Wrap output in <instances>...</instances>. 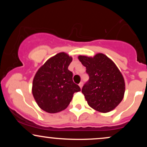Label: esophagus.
Returning a JSON list of instances; mask_svg holds the SVG:
<instances>
[{
    "label": "esophagus",
    "mask_w": 147,
    "mask_h": 147,
    "mask_svg": "<svg viewBox=\"0 0 147 147\" xmlns=\"http://www.w3.org/2000/svg\"><path fill=\"white\" fill-rule=\"evenodd\" d=\"M79 87L82 88V86H83V82H80V83H79Z\"/></svg>",
    "instance_id": "obj_1"
}]
</instances>
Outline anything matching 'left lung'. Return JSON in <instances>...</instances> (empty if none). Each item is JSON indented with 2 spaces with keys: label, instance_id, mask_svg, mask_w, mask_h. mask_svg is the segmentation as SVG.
I'll return each instance as SVG.
<instances>
[{
  "label": "left lung",
  "instance_id": "1",
  "mask_svg": "<svg viewBox=\"0 0 147 147\" xmlns=\"http://www.w3.org/2000/svg\"><path fill=\"white\" fill-rule=\"evenodd\" d=\"M86 68L88 81L82 88L88 104L95 110L108 113L118 106L124 97V77L112 60L102 53L93 57L79 56Z\"/></svg>",
  "mask_w": 147,
  "mask_h": 147
}]
</instances>
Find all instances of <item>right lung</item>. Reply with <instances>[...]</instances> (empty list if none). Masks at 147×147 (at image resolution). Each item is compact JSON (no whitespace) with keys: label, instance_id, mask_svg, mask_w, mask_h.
Instances as JSON below:
<instances>
[{"label":"right lung","instance_id":"right-lung-1","mask_svg":"<svg viewBox=\"0 0 147 147\" xmlns=\"http://www.w3.org/2000/svg\"><path fill=\"white\" fill-rule=\"evenodd\" d=\"M72 61L71 57L60 52L49 59L34 77V98L45 112L55 113L65 109L73 94L81 90L72 81V72L68 70Z\"/></svg>","mask_w":147,"mask_h":147}]
</instances>
